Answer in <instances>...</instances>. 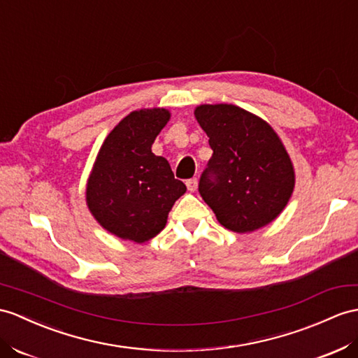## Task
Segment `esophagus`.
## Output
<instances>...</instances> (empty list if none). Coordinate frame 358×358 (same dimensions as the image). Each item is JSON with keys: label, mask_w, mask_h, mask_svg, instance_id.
<instances>
[{"label": "esophagus", "mask_w": 358, "mask_h": 358, "mask_svg": "<svg viewBox=\"0 0 358 358\" xmlns=\"http://www.w3.org/2000/svg\"><path fill=\"white\" fill-rule=\"evenodd\" d=\"M187 188H188V191H191V193H194V191L197 189V179L196 178L188 179L187 180Z\"/></svg>", "instance_id": "esophagus-1"}]
</instances>
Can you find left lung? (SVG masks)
Masks as SVG:
<instances>
[{"instance_id": "1", "label": "left lung", "mask_w": 358, "mask_h": 358, "mask_svg": "<svg viewBox=\"0 0 358 358\" xmlns=\"http://www.w3.org/2000/svg\"><path fill=\"white\" fill-rule=\"evenodd\" d=\"M197 123L213 156L199 193L226 229L246 234L273 222L294 189V167L267 121L235 104H200Z\"/></svg>"}]
</instances>
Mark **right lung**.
Here are the masks:
<instances>
[{
    "label": "right lung",
    "instance_id": "1",
    "mask_svg": "<svg viewBox=\"0 0 358 358\" xmlns=\"http://www.w3.org/2000/svg\"><path fill=\"white\" fill-rule=\"evenodd\" d=\"M171 113L164 108L130 112L104 139L86 182V205L101 228L121 240L145 243L167 224L185 193L169 161L152 144Z\"/></svg>",
    "mask_w": 358,
    "mask_h": 358
}]
</instances>
